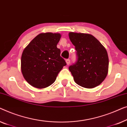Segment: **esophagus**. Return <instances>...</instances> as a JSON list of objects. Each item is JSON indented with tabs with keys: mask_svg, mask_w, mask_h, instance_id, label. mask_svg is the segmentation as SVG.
<instances>
[{
	"mask_svg": "<svg viewBox=\"0 0 127 127\" xmlns=\"http://www.w3.org/2000/svg\"><path fill=\"white\" fill-rule=\"evenodd\" d=\"M65 62H66V63H67V65H69V64H70V60H69V59H66Z\"/></svg>",
	"mask_w": 127,
	"mask_h": 127,
	"instance_id": "34e87169",
	"label": "esophagus"
}]
</instances>
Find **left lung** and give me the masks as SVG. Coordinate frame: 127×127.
Wrapping results in <instances>:
<instances>
[{"mask_svg":"<svg viewBox=\"0 0 127 127\" xmlns=\"http://www.w3.org/2000/svg\"><path fill=\"white\" fill-rule=\"evenodd\" d=\"M68 35L77 52V62L69 67L75 82L87 89L99 85L108 73L109 58L105 48L90 34L70 32Z\"/></svg>","mask_w":127,"mask_h":127,"instance_id":"left-lung-1","label":"left lung"}]
</instances>
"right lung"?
I'll return each mask as SVG.
<instances>
[{"label":"right lung","mask_w":127,"mask_h":127,"mask_svg":"<svg viewBox=\"0 0 127 127\" xmlns=\"http://www.w3.org/2000/svg\"><path fill=\"white\" fill-rule=\"evenodd\" d=\"M60 33H42L25 48L21 57V71L32 86L44 89L53 83L66 63L57 48Z\"/></svg>","instance_id":"right-lung-1"}]
</instances>
